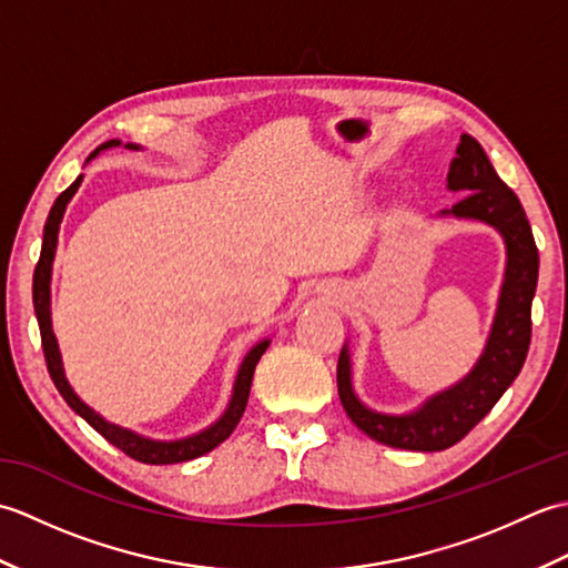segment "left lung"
<instances>
[{
  "label": "left lung",
  "instance_id": "left-lung-1",
  "mask_svg": "<svg viewBox=\"0 0 568 568\" xmlns=\"http://www.w3.org/2000/svg\"><path fill=\"white\" fill-rule=\"evenodd\" d=\"M446 190L462 192L439 220L480 222L496 229L505 244V273L496 315L484 352L462 381L429 395L409 413L390 415L368 407L354 390L348 342L339 354L336 385L354 425L385 446L409 452H442L462 442L484 419L520 373L532 336V297L537 291L539 253L520 200L498 178L480 143L462 134L446 173Z\"/></svg>",
  "mask_w": 568,
  "mask_h": 568
}]
</instances>
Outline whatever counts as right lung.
<instances>
[{"mask_svg":"<svg viewBox=\"0 0 568 568\" xmlns=\"http://www.w3.org/2000/svg\"><path fill=\"white\" fill-rule=\"evenodd\" d=\"M122 146V141L112 139L102 143L100 149H94L90 153V159H98L102 151H110ZM126 149L131 151H141L139 143H126ZM82 178L78 175L75 183H72L65 192H60L58 200L53 202L51 214H48L45 226H43V246H41V258L36 263V271H33V310H36V320H39V327H41V342H43V354H45V364H48V373H51V378L55 383L58 393L63 395V400L75 409V413L88 422L92 429H98L102 437L114 444L116 449H122L126 456L136 458L141 464H183L190 462V458H197L202 454L212 452L214 446H220L229 434H232L239 425L241 415H244L246 403H248V393H251V381H253V371H256V364L261 361V356L265 354V348H268L271 339L265 336L258 344H253L244 361H241V366L236 371V378H234V388H232V397H229V405L224 413L220 415V419H214L210 427H204L195 434H190V437H180V439H153L146 437V434H139L129 427L116 425V422H110L106 417H102L98 409H92L88 403L82 400V397L72 390V385L65 376V368H63V356H60V346L58 339L53 334V320H51V277H53V258H55V248H58V232H60V222H63L68 204L75 195L78 187L82 185Z\"/></svg>","mask_w":568,"mask_h":568,"instance_id":"1","label":"right lung"}]
</instances>
